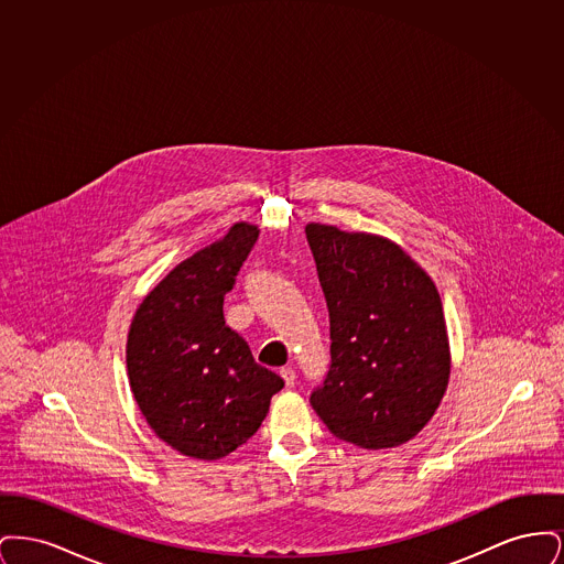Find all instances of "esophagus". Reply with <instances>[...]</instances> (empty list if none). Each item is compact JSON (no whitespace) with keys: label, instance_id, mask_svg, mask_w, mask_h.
Returning <instances> with one entry per match:
<instances>
[{"label":"esophagus","instance_id":"34e87169","mask_svg":"<svg viewBox=\"0 0 564 564\" xmlns=\"http://www.w3.org/2000/svg\"><path fill=\"white\" fill-rule=\"evenodd\" d=\"M279 375H281V378L285 380V384H288V387H294L295 372L292 368H281V372H279Z\"/></svg>","mask_w":564,"mask_h":564}]
</instances>
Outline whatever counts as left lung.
I'll list each match as a JSON object with an SVG mask.
<instances>
[{
	"label": "left lung",
	"instance_id": "1",
	"mask_svg": "<svg viewBox=\"0 0 564 564\" xmlns=\"http://www.w3.org/2000/svg\"><path fill=\"white\" fill-rule=\"evenodd\" d=\"M332 338V364L311 405L338 440L395 448L423 430L451 378L442 300L398 242L306 224Z\"/></svg>",
	"mask_w": 564,
	"mask_h": 564
}]
</instances>
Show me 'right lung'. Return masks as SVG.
<instances>
[{"mask_svg": "<svg viewBox=\"0 0 564 564\" xmlns=\"http://www.w3.org/2000/svg\"><path fill=\"white\" fill-rule=\"evenodd\" d=\"M258 235L256 224L237 221L192 253L141 300L129 327L134 402L162 442L192 458L217 460L237 451L283 389V378L256 364L224 322V295Z\"/></svg>", "mask_w": 564, "mask_h": 564, "instance_id": "right-lung-1", "label": "right lung"}]
</instances>
